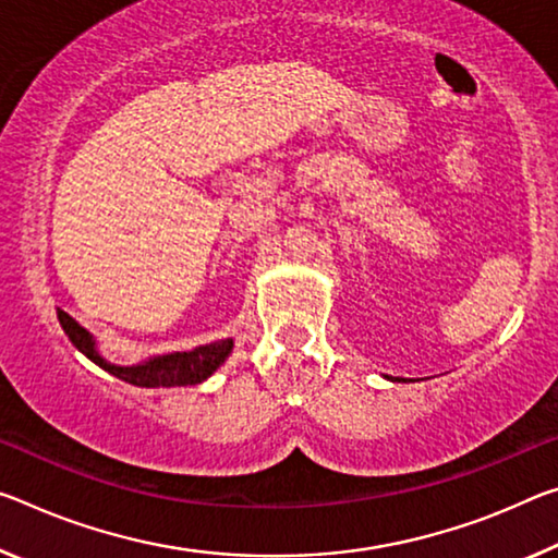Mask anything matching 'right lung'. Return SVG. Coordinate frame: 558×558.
Returning a JSON list of instances; mask_svg holds the SVG:
<instances>
[{
	"instance_id": "1",
	"label": "right lung",
	"mask_w": 558,
	"mask_h": 558,
	"mask_svg": "<svg viewBox=\"0 0 558 558\" xmlns=\"http://www.w3.org/2000/svg\"><path fill=\"white\" fill-rule=\"evenodd\" d=\"M59 323L64 327V332L69 335V340L74 342V348L78 352L96 362L106 373H111L113 377L123 379V383L136 385V387H185V385H201L203 379H208L216 369L223 365L226 357L231 355L233 350V340H218L210 344H201L196 350L189 352H171V355H158L141 365H131V367H121V365H111L109 360H104L96 350V340L92 338V332L84 330L72 315L64 311H57Z\"/></svg>"
}]
</instances>
